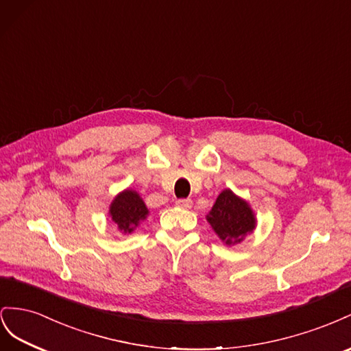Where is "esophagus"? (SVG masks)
Here are the masks:
<instances>
[{
	"mask_svg": "<svg viewBox=\"0 0 351 351\" xmlns=\"http://www.w3.org/2000/svg\"><path fill=\"white\" fill-rule=\"evenodd\" d=\"M176 206L182 207V208H191L193 199L191 198H179V199H176Z\"/></svg>",
	"mask_w": 351,
	"mask_h": 351,
	"instance_id": "1",
	"label": "esophagus"
}]
</instances>
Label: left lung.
Segmentation results:
<instances>
[{
	"instance_id": "1",
	"label": "left lung",
	"mask_w": 351,
	"mask_h": 351,
	"mask_svg": "<svg viewBox=\"0 0 351 351\" xmlns=\"http://www.w3.org/2000/svg\"><path fill=\"white\" fill-rule=\"evenodd\" d=\"M207 222L226 245H234L254 231L256 216L245 199L223 189L208 212Z\"/></svg>"
}]
</instances>
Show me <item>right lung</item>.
<instances>
[{"label": "right lung", "mask_w": 351, "mask_h": 351, "mask_svg": "<svg viewBox=\"0 0 351 351\" xmlns=\"http://www.w3.org/2000/svg\"><path fill=\"white\" fill-rule=\"evenodd\" d=\"M112 220L117 225L119 231L131 234L134 229L148 216V208L144 199L134 189H125L114 197L108 210Z\"/></svg>", "instance_id": "1"}]
</instances>
